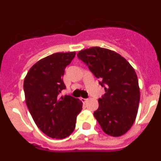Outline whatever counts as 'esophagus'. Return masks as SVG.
<instances>
[{"mask_svg":"<svg viewBox=\"0 0 161 161\" xmlns=\"http://www.w3.org/2000/svg\"><path fill=\"white\" fill-rule=\"evenodd\" d=\"M87 100H88V99H86V98H83V97L80 98V101H81V102H83V103H85V102H87Z\"/></svg>","mask_w":161,"mask_h":161,"instance_id":"esophagus-1","label":"esophagus"}]
</instances>
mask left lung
<instances>
[{
	"mask_svg": "<svg viewBox=\"0 0 161 161\" xmlns=\"http://www.w3.org/2000/svg\"><path fill=\"white\" fill-rule=\"evenodd\" d=\"M77 56L105 87L106 93L98 99L94 117L106 134L123 136L132 126L139 109L140 93L136 71L122 55L106 48L93 47L80 51Z\"/></svg>",
	"mask_w": 161,
	"mask_h": 161,
	"instance_id": "obj_1",
	"label": "left lung"
}]
</instances>
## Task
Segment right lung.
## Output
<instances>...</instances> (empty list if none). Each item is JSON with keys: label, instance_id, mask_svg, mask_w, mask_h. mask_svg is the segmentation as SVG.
I'll list each match as a JSON object with an SVG mask.
<instances>
[{"label": "right lung", "instance_id": "1", "mask_svg": "<svg viewBox=\"0 0 161 161\" xmlns=\"http://www.w3.org/2000/svg\"><path fill=\"white\" fill-rule=\"evenodd\" d=\"M76 52H58L40 59L30 68L24 80L25 103L35 124L54 139L69 136L76 127L82 102L69 95L58 97L66 88L65 68Z\"/></svg>", "mask_w": 161, "mask_h": 161}]
</instances>
